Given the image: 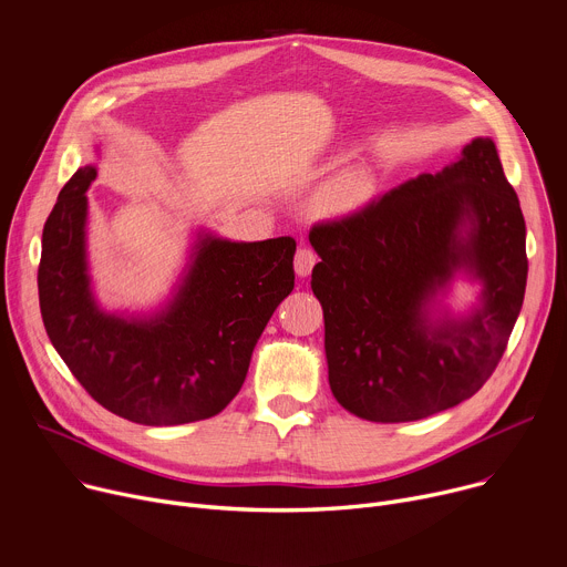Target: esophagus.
I'll list each match as a JSON object with an SVG mask.
<instances>
[{"mask_svg":"<svg viewBox=\"0 0 567 567\" xmlns=\"http://www.w3.org/2000/svg\"><path fill=\"white\" fill-rule=\"evenodd\" d=\"M316 262H318L316 254H313L311 249H307V247H300V249L296 251V258H293L296 276H298V278H307V276L311 274V269H313Z\"/></svg>","mask_w":567,"mask_h":567,"instance_id":"esophagus-1","label":"esophagus"}]
</instances>
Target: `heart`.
<instances>
[{"mask_svg":"<svg viewBox=\"0 0 567 567\" xmlns=\"http://www.w3.org/2000/svg\"><path fill=\"white\" fill-rule=\"evenodd\" d=\"M365 190H368L365 177L357 171H348V173L337 175L334 179H330L326 186L320 188L316 204L326 215L341 217V215L352 213L363 202Z\"/></svg>","mask_w":567,"mask_h":567,"instance_id":"b5f03b06","label":"heart"}]
</instances>
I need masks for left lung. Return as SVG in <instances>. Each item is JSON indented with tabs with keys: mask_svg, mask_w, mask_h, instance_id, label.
Returning <instances> with one entry per match:
<instances>
[{
	"mask_svg": "<svg viewBox=\"0 0 567 567\" xmlns=\"http://www.w3.org/2000/svg\"><path fill=\"white\" fill-rule=\"evenodd\" d=\"M309 241L330 388L346 411L415 422L492 377L527 285L525 219L492 138H473L451 166L359 213L316 224ZM457 272L481 282L466 315L441 305Z\"/></svg>",
	"mask_w": 567,
	"mask_h": 567,
	"instance_id": "left-lung-1",
	"label": "left lung"
}]
</instances>
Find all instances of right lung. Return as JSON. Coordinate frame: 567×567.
I'll use <instances>...</instances> for the list:
<instances>
[{
    "label": "right lung",
    "instance_id": "right-lung-1",
    "mask_svg": "<svg viewBox=\"0 0 567 567\" xmlns=\"http://www.w3.org/2000/svg\"><path fill=\"white\" fill-rule=\"evenodd\" d=\"M96 175V166L73 173L42 230L38 291L47 334L110 413L145 426L208 420L239 392L260 334L293 289L296 241H230L199 230L164 307L105 311L87 260L85 193Z\"/></svg>",
    "mask_w": 567,
    "mask_h": 567
}]
</instances>
